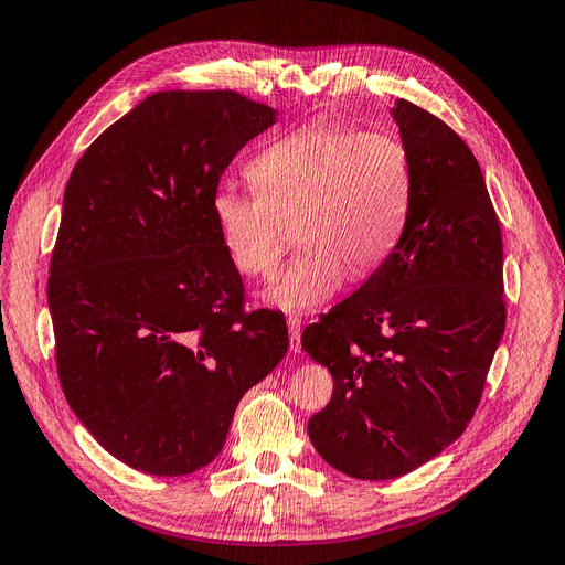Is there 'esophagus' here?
Here are the masks:
<instances>
[{
  "instance_id": "34e87169",
  "label": "esophagus",
  "mask_w": 565,
  "mask_h": 565,
  "mask_svg": "<svg viewBox=\"0 0 565 565\" xmlns=\"http://www.w3.org/2000/svg\"><path fill=\"white\" fill-rule=\"evenodd\" d=\"M287 328H289V351L299 353L301 351V320L297 316H289Z\"/></svg>"
}]
</instances>
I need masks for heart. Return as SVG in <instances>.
I'll use <instances>...</instances> for the list:
<instances>
[{
	"instance_id": "b5f03b06",
	"label": "heart",
	"mask_w": 565,
	"mask_h": 565,
	"mask_svg": "<svg viewBox=\"0 0 565 565\" xmlns=\"http://www.w3.org/2000/svg\"><path fill=\"white\" fill-rule=\"evenodd\" d=\"M254 188L221 185L212 216L233 266L262 278L295 224L303 245L266 287L285 313H311L347 280L365 278L396 252L415 198L413 160L388 131L311 125L264 148L247 169Z\"/></svg>"
}]
</instances>
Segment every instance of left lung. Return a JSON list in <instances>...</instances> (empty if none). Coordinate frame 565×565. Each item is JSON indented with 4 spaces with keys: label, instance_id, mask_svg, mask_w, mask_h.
<instances>
[{
    "label": "left lung",
    "instance_id": "1",
    "mask_svg": "<svg viewBox=\"0 0 565 565\" xmlns=\"http://www.w3.org/2000/svg\"><path fill=\"white\" fill-rule=\"evenodd\" d=\"M391 115L415 172L403 241L301 334L334 380L309 438L363 481L413 471L465 434L507 320L502 231L473 152L405 98Z\"/></svg>",
    "mask_w": 565,
    "mask_h": 565
}]
</instances>
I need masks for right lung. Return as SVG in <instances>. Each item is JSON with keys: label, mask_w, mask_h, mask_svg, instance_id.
<instances>
[{"label": "right lung", "mask_w": 565, "mask_h": 565, "mask_svg": "<svg viewBox=\"0 0 565 565\" xmlns=\"http://www.w3.org/2000/svg\"><path fill=\"white\" fill-rule=\"evenodd\" d=\"M276 119L235 92H158L67 179L46 289L58 380L77 419L131 469L207 467L237 403L287 353L282 313H243L212 216L221 174Z\"/></svg>", "instance_id": "add662e5"}]
</instances>
